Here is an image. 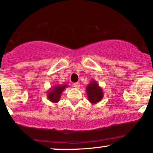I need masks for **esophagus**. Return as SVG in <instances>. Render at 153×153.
Returning a JSON list of instances; mask_svg holds the SVG:
<instances>
[{"label": "esophagus", "mask_w": 153, "mask_h": 153, "mask_svg": "<svg viewBox=\"0 0 153 153\" xmlns=\"http://www.w3.org/2000/svg\"><path fill=\"white\" fill-rule=\"evenodd\" d=\"M73 87L75 88H77V89H79V88H80V83H78V82H75V83L73 84Z\"/></svg>", "instance_id": "obj_1"}]
</instances>
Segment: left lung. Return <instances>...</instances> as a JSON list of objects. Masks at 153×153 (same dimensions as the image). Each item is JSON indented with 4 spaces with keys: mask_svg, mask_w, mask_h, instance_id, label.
I'll return each mask as SVG.
<instances>
[{
    "mask_svg": "<svg viewBox=\"0 0 153 153\" xmlns=\"http://www.w3.org/2000/svg\"><path fill=\"white\" fill-rule=\"evenodd\" d=\"M86 93L88 100L93 105L101 101L104 95L102 88L99 86V84L94 80H92L91 82L86 86Z\"/></svg>",
    "mask_w": 153,
    "mask_h": 153,
    "instance_id": "obj_1",
    "label": "left lung"
}]
</instances>
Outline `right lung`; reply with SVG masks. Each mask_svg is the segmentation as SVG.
Here are the masks:
<instances>
[{
	"label": "right lung",
	"mask_w": 153,
	"mask_h": 153,
	"mask_svg": "<svg viewBox=\"0 0 153 153\" xmlns=\"http://www.w3.org/2000/svg\"><path fill=\"white\" fill-rule=\"evenodd\" d=\"M68 87V85L67 84L56 85L53 86V88H51V89L48 91V99L51 102H53V103H57V102H59V100H60L62 93L63 92L64 90Z\"/></svg>",
	"instance_id": "obj_1"
}]
</instances>
